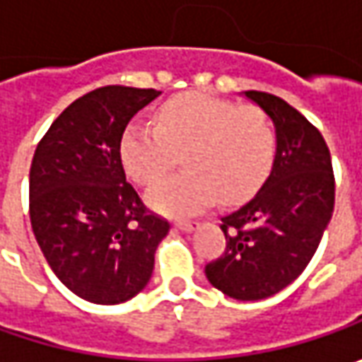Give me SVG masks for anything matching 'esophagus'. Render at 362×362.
<instances>
[{
    "label": "esophagus",
    "instance_id": "1",
    "mask_svg": "<svg viewBox=\"0 0 362 362\" xmlns=\"http://www.w3.org/2000/svg\"><path fill=\"white\" fill-rule=\"evenodd\" d=\"M175 228L185 231V233H191V231H195L199 228V223L197 221H179V223H175Z\"/></svg>",
    "mask_w": 362,
    "mask_h": 362
}]
</instances>
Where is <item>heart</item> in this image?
I'll return each mask as SVG.
<instances>
[{
  "instance_id": "1",
  "label": "heart",
  "mask_w": 362,
  "mask_h": 362,
  "mask_svg": "<svg viewBox=\"0 0 362 362\" xmlns=\"http://www.w3.org/2000/svg\"><path fill=\"white\" fill-rule=\"evenodd\" d=\"M181 153L185 171L148 187L151 209L187 217L216 202L252 195L270 171L276 132L256 106H238L207 94H179L157 110L155 127L129 124L120 136V160L136 183H153Z\"/></svg>"
}]
</instances>
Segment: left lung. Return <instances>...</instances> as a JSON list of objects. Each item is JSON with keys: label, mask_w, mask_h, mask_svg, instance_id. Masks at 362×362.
I'll return each instance as SVG.
<instances>
[{"label": "left lung", "mask_w": 362, "mask_h": 362, "mask_svg": "<svg viewBox=\"0 0 362 362\" xmlns=\"http://www.w3.org/2000/svg\"><path fill=\"white\" fill-rule=\"evenodd\" d=\"M272 120L276 153L262 189L221 217L226 252L205 266L214 288L235 300H264L292 284L313 259L334 209L332 160L322 134L268 92H243Z\"/></svg>", "instance_id": "left-lung-1"}]
</instances>
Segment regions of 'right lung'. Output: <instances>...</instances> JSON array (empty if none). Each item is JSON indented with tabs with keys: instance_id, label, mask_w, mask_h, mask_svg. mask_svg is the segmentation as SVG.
Here are the masks:
<instances>
[{
	"instance_id": "obj_1",
	"label": "right lung",
	"mask_w": 362,
	"mask_h": 362,
	"mask_svg": "<svg viewBox=\"0 0 362 362\" xmlns=\"http://www.w3.org/2000/svg\"><path fill=\"white\" fill-rule=\"evenodd\" d=\"M160 92L105 86L52 122L30 169V219L52 272L92 304L134 298L151 280L169 223L127 181L120 136Z\"/></svg>"
}]
</instances>
